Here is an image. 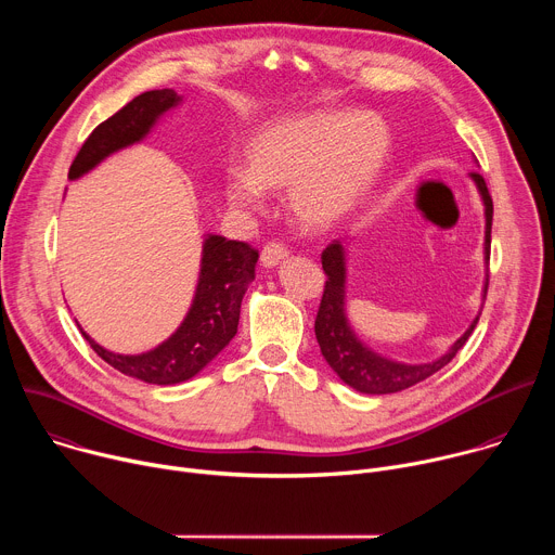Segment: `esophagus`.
I'll return each instance as SVG.
<instances>
[{"label":"esophagus","mask_w":555,"mask_h":555,"mask_svg":"<svg viewBox=\"0 0 555 555\" xmlns=\"http://www.w3.org/2000/svg\"><path fill=\"white\" fill-rule=\"evenodd\" d=\"M287 255H289V250H287L285 244H281V242H270V244H266L263 250H261V263H263L266 268H274V266H279Z\"/></svg>","instance_id":"esophagus-1"}]
</instances>
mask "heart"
Instances as JSON below:
<instances>
[{
    "instance_id": "1",
    "label": "heart",
    "mask_w": 555,
    "mask_h": 555,
    "mask_svg": "<svg viewBox=\"0 0 555 555\" xmlns=\"http://www.w3.org/2000/svg\"><path fill=\"white\" fill-rule=\"evenodd\" d=\"M390 151L386 122L369 112H313L263 125L248 142V171L230 169L223 193L232 208L259 210L263 191L285 193L305 230L347 219L379 180Z\"/></svg>"
}]
</instances>
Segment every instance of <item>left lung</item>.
Returning <instances> with one entry per match:
<instances>
[{"label": "left lung", "mask_w": 555, "mask_h": 555, "mask_svg": "<svg viewBox=\"0 0 555 555\" xmlns=\"http://www.w3.org/2000/svg\"><path fill=\"white\" fill-rule=\"evenodd\" d=\"M469 178L477 184L483 206H486V263H490V244H492V215L494 204L488 191V184L479 171H472ZM323 270L327 274L323 300L319 307V315H315V340L321 345V351L330 366L338 373V377L349 384L351 388L366 392V395H386L398 392L404 388H411L430 375H435L439 369H443L456 351L465 345L469 334L479 323V315L472 321L467 332L450 347L446 356H441L435 362L426 364H404L395 362L388 358H382L379 353L371 351L364 343L358 340L353 334L347 311H345V281H347V263H345V248L343 242L336 240L323 250ZM488 294V281L483 289V298Z\"/></svg>", "instance_id": "left-lung-1"}]
</instances>
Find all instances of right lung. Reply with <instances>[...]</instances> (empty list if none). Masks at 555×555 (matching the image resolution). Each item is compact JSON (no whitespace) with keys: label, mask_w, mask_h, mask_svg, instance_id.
I'll list each match as a JSON object with an SVG mask.
<instances>
[{"label":"right lung","mask_w":555,"mask_h":555,"mask_svg":"<svg viewBox=\"0 0 555 555\" xmlns=\"http://www.w3.org/2000/svg\"><path fill=\"white\" fill-rule=\"evenodd\" d=\"M180 101L173 90H151L135 96L90 133L81 151L76 153L67 178H81L114 151L140 142L155 120ZM257 261L259 253L253 246L208 234L193 305L169 340L140 356H120L103 349L83 330L81 334L109 366L129 377L157 386L191 379L234 338L242 298L255 279Z\"/></svg>","instance_id":"add662e5"}]
</instances>
